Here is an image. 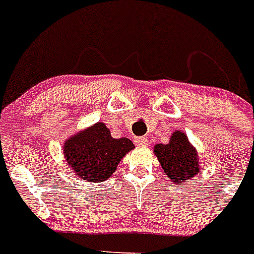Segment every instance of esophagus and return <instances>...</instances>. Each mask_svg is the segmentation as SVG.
Instances as JSON below:
<instances>
[{
	"label": "esophagus",
	"mask_w": 254,
	"mask_h": 254,
	"mask_svg": "<svg viewBox=\"0 0 254 254\" xmlns=\"http://www.w3.org/2000/svg\"><path fill=\"white\" fill-rule=\"evenodd\" d=\"M134 143L137 146H146L147 145V138L146 137H137L134 139Z\"/></svg>",
	"instance_id": "esophagus-1"
}]
</instances>
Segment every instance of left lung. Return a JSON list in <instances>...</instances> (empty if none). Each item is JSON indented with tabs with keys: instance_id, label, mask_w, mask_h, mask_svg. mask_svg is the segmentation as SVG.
Here are the masks:
<instances>
[{
	"instance_id": "1",
	"label": "left lung",
	"mask_w": 254,
	"mask_h": 254,
	"mask_svg": "<svg viewBox=\"0 0 254 254\" xmlns=\"http://www.w3.org/2000/svg\"><path fill=\"white\" fill-rule=\"evenodd\" d=\"M154 154L158 156L160 166L168 179L176 184H183L201 170L198 167L197 152L183 131H174L170 143L167 145L158 143L154 147Z\"/></svg>"
}]
</instances>
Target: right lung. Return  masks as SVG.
I'll return each instance as SVG.
<instances>
[{
	"instance_id": "obj_1",
	"label": "right lung",
	"mask_w": 254,
	"mask_h": 254,
	"mask_svg": "<svg viewBox=\"0 0 254 254\" xmlns=\"http://www.w3.org/2000/svg\"><path fill=\"white\" fill-rule=\"evenodd\" d=\"M133 148L130 139H115L108 127L98 123L67 139L64 154L75 176L90 183H102L115 174L124 155Z\"/></svg>"
}]
</instances>
